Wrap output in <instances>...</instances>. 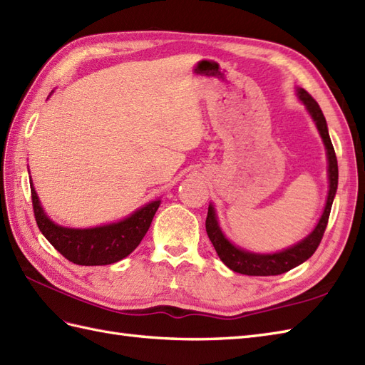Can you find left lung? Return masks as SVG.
I'll return each mask as SVG.
<instances>
[{"instance_id": "obj_1", "label": "left lung", "mask_w": 365, "mask_h": 365, "mask_svg": "<svg viewBox=\"0 0 365 365\" xmlns=\"http://www.w3.org/2000/svg\"><path fill=\"white\" fill-rule=\"evenodd\" d=\"M299 97L307 105V108L311 114V118L314 119L319 133L324 139V144L327 147V155H328V176H330V192H328V198H327V206L324 210L322 218L319 220V223L316 229L311 232L304 242L297 243L296 246L289 247L287 251H282L277 254H271V255H260V254H252L243 250H238L232 243H229L226 237L221 232L217 218H215V212H213V207L209 206L207 212V218H206V232L209 235V240L212 242L213 247L218 254V257L223 263L235 272L245 274V275H279L287 272L292 268H296L300 263H304L308 260L311 255L316 252L322 242V237L325 234V229L328 225V218H330V212H331V204L333 198L336 195L337 189V159L334 148L331 144L330 135H328V128H327V120L325 115L321 110L319 103L311 97L305 90L299 88Z\"/></svg>"}]
</instances>
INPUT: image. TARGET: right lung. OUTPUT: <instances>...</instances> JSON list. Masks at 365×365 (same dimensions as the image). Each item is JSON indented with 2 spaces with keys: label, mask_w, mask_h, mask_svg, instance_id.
I'll use <instances>...</instances> for the list:
<instances>
[{
  "label": "right lung",
  "mask_w": 365,
  "mask_h": 365,
  "mask_svg": "<svg viewBox=\"0 0 365 365\" xmlns=\"http://www.w3.org/2000/svg\"><path fill=\"white\" fill-rule=\"evenodd\" d=\"M31 197L34 217L41 234L66 260L82 266L111 264L125 259L147 234L161 202H150L119 223L94 229H69L54 225L44 215L32 185Z\"/></svg>",
  "instance_id": "obj_1"
}]
</instances>
